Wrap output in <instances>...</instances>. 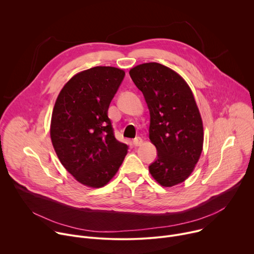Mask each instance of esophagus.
Returning a JSON list of instances; mask_svg holds the SVG:
<instances>
[{"label": "esophagus", "mask_w": 254, "mask_h": 254, "mask_svg": "<svg viewBox=\"0 0 254 254\" xmlns=\"http://www.w3.org/2000/svg\"><path fill=\"white\" fill-rule=\"evenodd\" d=\"M142 139H141V137H139V136H137V137H135L134 139H133V144H134V146L135 147H139V146H141V144H142Z\"/></svg>", "instance_id": "1"}]
</instances>
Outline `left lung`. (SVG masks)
<instances>
[{"label":"left lung","instance_id":"obj_1","mask_svg":"<svg viewBox=\"0 0 254 254\" xmlns=\"http://www.w3.org/2000/svg\"><path fill=\"white\" fill-rule=\"evenodd\" d=\"M129 75L150 111L149 137L158 158L149 171L163 187L183 183L203 150V122L194 94L182 76L157 62L136 65Z\"/></svg>","mask_w":254,"mask_h":254}]
</instances>
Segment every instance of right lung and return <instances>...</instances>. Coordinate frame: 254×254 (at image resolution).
Masks as SVG:
<instances>
[{
	"label": "right lung",
	"instance_id": "right-lung-1",
	"mask_svg": "<svg viewBox=\"0 0 254 254\" xmlns=\"http://www.w3.org/2000/svg\"><path fill=\"white\" fill-rule=\"evenodd\" d=\"M126 72L95 66L72 76L55 101L50 137L63 167L80 184L105 186L118 173L128 147L115 137L108 106Z\"/></svg>",
	"mask_w": 254,
	"mask_h": 254
}]
</instances>
